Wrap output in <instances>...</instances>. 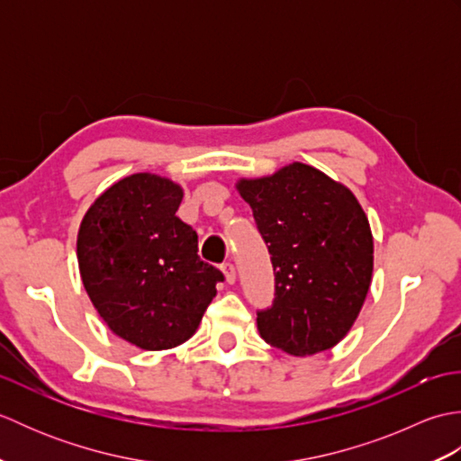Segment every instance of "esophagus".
<instances>
[{"label": "esophagus", "instance_id": "1", "mask_svg": "<svg viewBox=\"0 0 461 461\" xmlns=\"http://www.w3.org/2000/svg\"><path fill=\"white\" fill-rule=\"evenodd\" d=\"M221 271H223V276H225V281L228 283H236V267H233V263L231 261H225L223 266H221Z\"/></svg>", "mask_w": 461, "mask_h": 461}]
</instances>
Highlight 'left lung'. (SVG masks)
Returning <instances> with one entry per match:
<instances>
[{
	"label": "left lung",
	"instance_id": "obj_1",
	"mask_svg": "<svg viewBox=\"0 0 461 461\" xmlns=\"http://www.w3.org/2000/svg\"><path fill=\"white\" fill-rule=\"evenodd\" d=\"M238 190L276 273L273 305L258 311L259 335L295 357L335 347L370 287L366 213L348 188L301 162L267 178L240 180Z\"/></svg>",
	"mask_w": 461,
	"mask_h": 461
}]
</instances>
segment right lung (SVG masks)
<instances>
[{"mask_svg":"<svg viewBox=\"0 0 461 461\" xmlns=\"http://www.w3.org/2000/svg\"><path fill=\"white\" fill-rule=\"evenodd\" d=\"M182 188L156 174H132L85 213L77 258L103 321L144 350L188 340L223 273L200 259L198 233L176 212Z\"/></svg>","mask_w":461,"mask_h":461,"instance_id":"1","label":"right lung"}]
</instances>
